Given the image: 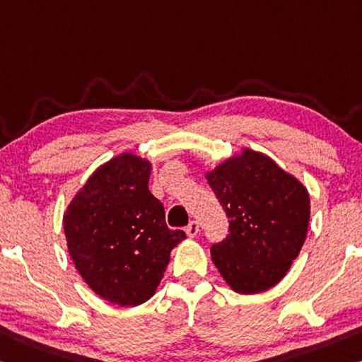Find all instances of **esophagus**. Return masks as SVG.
Returning a JSON list of instances; mask_svg holds the SVG:
<instances>
[{
    "label": "esophagus",
    "mask_w": 362,
    "mask_h": 362,
    "mask_svg": "<svg viewBox=\"0 0 362 362\" xmlns=\"http://www.w3.org/2000/svg\"><path fill=\"white\" fill-rule=\"evenodd\" d=\"M185 232H187V235H188V237H190V238L197 237L198 232H199V223H198L197 221H192V222L187 226Z\"/></svg>",
    "instance_id": "34e87169"
}]
</instances>
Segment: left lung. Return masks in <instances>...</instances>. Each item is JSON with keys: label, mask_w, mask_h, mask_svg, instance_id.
Segmentation results:
<instances>
[{"label": "left lung", "mask_w": 362, "mask_h": 362, "mask_svg": "<svg viewBox=\"0 0 362 362\" xmlns=\"http://www.w3.org/2000/svg\"><path fill=\"white\" fill-rule=\"evenodd\" d=\"M230 221L211 259L233 291L272 288L290 271L305 243L311 216L308 188L272 158L251 148L204 172Z\"/></svg>", "instance_id": "1"}]
</instances>
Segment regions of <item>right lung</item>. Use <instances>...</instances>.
I'll return each mask as SVG.
<instances>
[{
    "label": "right lung",
    "mask_w": 362,
    "mask_h": 362,
    "mask_svg": "<svg viewBox=\"0 0 362 362\" xmlns=\"http://www.w3.org/2000/svg\"><path fill=\"white\" fill-rule=\"evenodd\" d=\"M150 159L120 153L103 163L62 216L67 251L91 290L117 306H139L156 293L170 251L187 238L165 226L148 182Z\"/></svg>",
    "instance_id": "add662e5"
}]
</instances>
